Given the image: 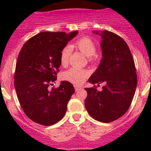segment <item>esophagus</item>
<instances>
[{"instance_id":"34e87169","label":"esophagus","mask_w":151,"mask_h":151,"mask_svg":"<svg viewBox=\"0 0 151 151\" xmlns=\"http://www.w3.org/2000/svg\"><path fill=\"white\" fill-rule=\"evenodd\" d=\"M74 88H75V90H76V91H79L82 89V88L79 87V86H78V85H74Z\"/></svg>"}]
</instances>
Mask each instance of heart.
Listing matches in <instances>:
<instances>
[{
	"label": "heart",
	"instance_id": "obj_1",
	"mask_svg": "<svg viewBox=\"0 0 151 151\" xmlns=\"http://www.w3.org/2000/svg\"><path fill=\"white\" fill-rule=\"evenodd\" d=\"M73 46L78 49L81 52L89 57V60L93 61L96 59L97 46L95 43L90 38L84 36L75 41ZM71 47L67 45L64 47L60 52V62L62 66H66L69 63V56L71 54ZM89 72L85 69H80L77 67H71L63 72L62 78L65 81L71 82L75 85H81L88 77Z\"/></svg>",
	"mask_w": 151,
	"mask_h": 151
}]
</instances>
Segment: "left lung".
Instances as JSON below:
<instances>
[{"mask_svg":"<svg viewBox=\"0 0 151 151\" xmlns=\"http://www.w3.org/2000/svg\"><path fill=\"white\" fill-rule=\"evenodd\" d=\"M93 33L101 37L103 58L88 82L104 85L101 91L96 85L85 88L88 93L85 106L94 119L107 123L129 110L137 86V74L132 53L120 36L107 30Z\"/></svg>","mask_w":151,"mask_h":151,"instance_id":"obj_1","label":"left lung"}]
</instances>
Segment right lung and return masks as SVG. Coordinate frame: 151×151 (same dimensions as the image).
Listing matches in <instances>:
<instances>
[{
    "instance_id": "right-lung-1",
    "label": "right lung",
    "mask_w": 151,
    "mask_h": 151,
    "mask_svg": "<svg viewBox=\"0 0 151 151\" xmlns=\"http://www.w3.org/2000/svg\"><path fill=\"white\" fill-rule=\"evenodd\" d=\"M77 34L78 31L43 32L29 38L19 54L14 75L17 95L24 113L36 123L54 125L66 113L73 85L63 81L58 88L48 87L57 80L61 50Z\"/></svg>"
}]
</instances>
